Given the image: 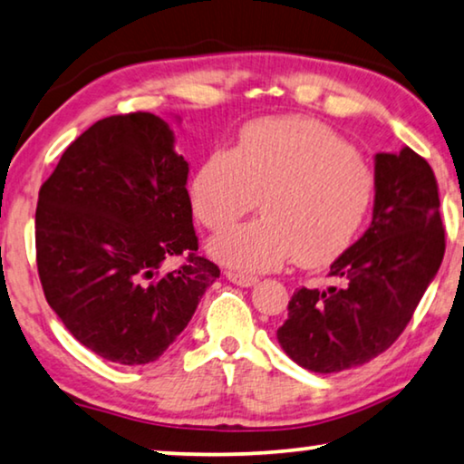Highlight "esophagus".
I'll use <instances>...</instances> for the list:
<instances>
[{"label": "esophagus", "mask_w": 464, "mask_h": 464, "mask_svg": "<svg viewBox=\"0 0 464 464\" xmlns=\"http://www.w3.org/2000/svg\"><path fill=\"white\" fill-rule=\"evenodd\" d=\"M227 279H229L231 283H235V285L239 287H252L258 283V276H252V275H244V273H235V271H227Z\"/></svg>", "instance_id": "1"}]
</instances>
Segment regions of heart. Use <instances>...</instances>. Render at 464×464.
<instances>
[{"label": "heart", "mask_w": 464, "mask_h": 464, "mask_svg": "<svg viewBox=\"0 0 464 464\" xmlns=\"http://www.w3.org/2000/svg\"><path fill=\"white\" fill-rule=\"evenodd\" d=\"M191 206L225 231L262 206L265 217L210 241V254L244 273L289 260L321 266L361 231L375 198L369 162L321 122L265 119L241 130L235 150H217L191 179Z\"/></svg>", "instance_id": "obj_1"}]
</instances>
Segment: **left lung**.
Segmentation results:
<instances>
[{"label":"left lung","mask_w":464,"mask_h":464,"mask_svg":"<svg viewBox=\"0 0 464 464\" xmlns=\"http://www.w3.org/2000/svg\"><path fill=\"white\" fill-rule=\"evenodd\" d=\"M438 181L417 151L375 154L369 229L334 265L337 285L302 287L276 329L285 354L313 372L369 362L398 340L444 260Z\"/></svg>","instance_id":"8db88e82"}]
</instances>
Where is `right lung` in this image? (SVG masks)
<instances>
[{
	"label": "right lung",
	"mask_w": 464,
	"mask_h": 464,
	"mask_svg": "<svg viewBox=\"0 0 464 464\" xmlns=\"http://www.w3.org/2000/svg\"><path fill=\"white\" fill-rule=\"evenodd\" d=\"M188 175L169 122L135 112L89 127L41 185L34 241L45 300L106 361L160 358L218 279L196 254ZM183 253L181 269L161 273Z\"/></svg>",
	"instance_id": "right-lung-1"
}]
</instances>
